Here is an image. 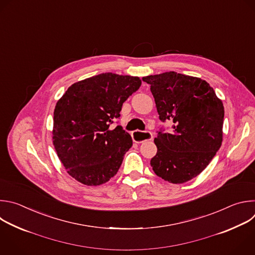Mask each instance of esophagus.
Listing matches in <instances>:
<instances>
[{"label": "esophagus", "instance_id": "1", "mask_svg": "<svg viewBox=\"0 0 255 255\" xmlns=\"http://www.w3.org/2000/svg\"><path fill=\"white\" fill-rule=\"evenodd\" d=\"M132 139L135 142H143L145 140H151L152 139V133L150 131H140V130H134L131 133Z\"/></svg>", "mask_w": 255, "mask_h": 255}]
</instances>
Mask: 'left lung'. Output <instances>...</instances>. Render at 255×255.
<instances>
[{
    "label": "left lung",
    "instance_id": "8db88e82",
    "mask_svg": "<svg viewBox=\"0 0 255 255\" xmlns=\"http://www.w3.org/2000/svg\"><path fill=\"white\" fill-rule=\"evenodd\" d=\"M150 85L159 118L174 123L173 132L160 130L155 174L173 184L197 177L212 161L223 137L224 107L214 89L198 77L175 71L142 77Z\"/></svg>",
    "mask_w": 255,
    "mask_h": 255
}]
</instances>
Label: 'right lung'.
I'll return each mask as SVG.
<instances>
[{
	"instance_id": "right-lung-1",
	"label": "right lung",
	"mask_w": 255,
	"mask_h": 255,
	"mask_svg": "<svg viewBox=\"0 0 255 255\" xmlns=\"http://www.w3.org/2000/svg\"><path fill=\"white\" fill-rule=\"evenodd\" d=\"M141 84L136 76L101 73L72 84L57 101L53 144L67 173L87 186L110 181L131 147L128 132L111 125Z\"/></svg>"
}]
</instances>
